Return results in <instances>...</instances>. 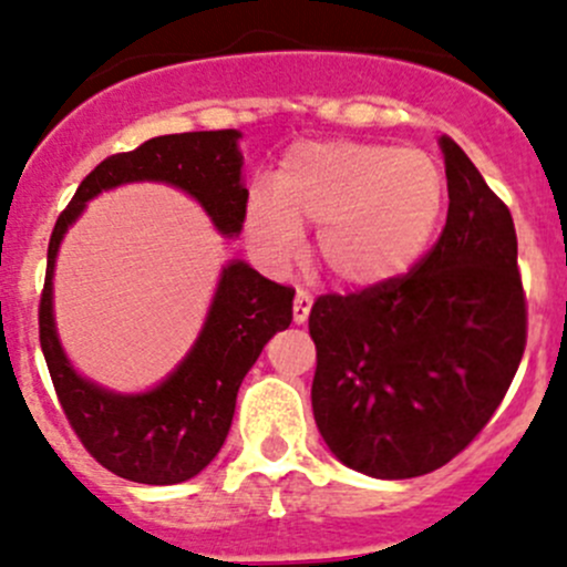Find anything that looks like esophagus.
Wrapping results in <instances>:
<instances>
[{"label": "esophagus", "mask_w": 567, "mask_h": 567, "mask_svg": "<svg viewBox=\"0 0 567 567\" xmlns=\"http://www.w3.org/2000/svg\"><path fill=\"white\" fill-rule=\"evenodd\" d=\"M310 310H312V296L307 293L305 288L296 290V299H293V320L296 323H305L307 318H310Z\"/></svg>", "instance_id": "esophagus-1"}]
</instances>
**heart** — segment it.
Segmentation results:
<instances>
[{"label": "heart", "instance_id": "1", "mask_svg": "<svg viewBox=\"0 0 567 567\" xmlns=\"http://www.w3.org/2000/svg\"><path fill=\"white\" fill-rule=\"evenodd\" d=\"M444 208V175L416 147L305 142L285 153L274 197L257 194L247 227L271 262H288L318 225V255L346 285H379L409 271Z\"/></svg>", "mask_w": 567, "mask_h": 567}]
</instances>
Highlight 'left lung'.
<instances>
[{"label": "left lung", "mask_w": 567, "mask_h": 567, "mask_svg": "<svg viewBox=\"0 0 567 567\" xmlns=\"http://www.w3.org/2000/svg\"><path fill=\"white\" fill-rule=\"evenodd\" d=\"M447 225L409 274L318 296L312 414L331 453L381 480L453 461L499 409L527 346L507 205L442 136Z\"/></svg>", "instance_id": "obj_1"}]
</instances>
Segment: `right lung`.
I'll return each instance as SVG.
<instances>
[{
  "mask_svg": "<svg viewBox=\"0 0 567 567\" xmlns=\"http://www.w3.org/2000/svg\"><path fill=\"white\" fill-rule=\"evenodd\" d=\"M238 140L236 128L188 131L114 153L84 177L51 230L38 323L56 400L84 450L109 472L134 483H183L216 458L230 431L244 375L262 346L293 320L296 290L260 277L244 260L227 262L203 331L186 359L156 390L117 394L82 379L62 351L51 310L56 251L87 199L134 181L183 188L203 205L221 236H238L249 199Z\"/></svg>",
  "mask_w": 567,
  "mask_h": 567,
  "instance_id": "obj_1",
  "label": "right lung"
}]
</instances>
